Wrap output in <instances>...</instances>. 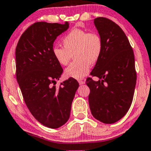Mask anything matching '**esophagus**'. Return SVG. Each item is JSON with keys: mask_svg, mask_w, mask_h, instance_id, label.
Wrapping results in <instances>:
<instances>
[{"mask_svg": "<svg viewBox=\"0 0 151 151\" xmlns=\"http://www.w3.org/2000/svg\"><path fill=\"white\" fill-rule=\"evenodd\" d=\"M79 84L80 85L85 84V81H83V80H79Z\"/></svg>", "mask_w": 151, "mask_h": 151, "instance_id": "34e87169", "label": "esophagus"}]
</instances>
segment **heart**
<instances>
[{
  "label": "heart",
  "instance_id": "heart-1",
  "mask_svg": "<svg viewBox=\"0 0 151 151\" xmlns=\"http://www.w3.org/2000/svg\"><path fill=\"white\" fill-rule=\"evenodd\" d=\"M63 47L55 46L52 54L61 66H66L73 55L74 60L65 70L68 78L81 80L88 75L91 65L99 60L103 50L102 39L99 33L81 29L68 32L62 40Z\"/></svg>",
  "mask_w": 151,
  "mask_h": 151
}]
</instances>
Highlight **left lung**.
Listing matches in <instances>:
<instances>
[{
  "label": "left lung",
  "mask_w": 151,
  "mask_h": 151,
  "mask_svg": "<svg viewBox=\"0 0 151 151\" xmlns=\"http://www.w3.org/2000/svg\"><path fill=\"white\" fill-rule=\"evenodd\" d=\"M94 24L102 39L103 50L86 84L93 116L104 123H114L123 118L133 100L137 73L134 55L127 36L110 19L97 17Z\"/></svg>",
  "instance_id": "obj_1"
}]
</instances>
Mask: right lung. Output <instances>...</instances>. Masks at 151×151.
Wrapping results in <instances>:
<instances>
[{"instance_id":"add662e5","label":"right lung","mask_w":151,"mask_h":151,"mask_svg":"<svg viewBox=\"0 0 151 151\" xmlns=\"http://www.w3.org/2000/svg\"><path fill=\"white\" fill-rule=\"evenodd\" d=\"M68 28L64 24L37 22L22 34L16 47V76L24 101L44 126L57 129L68 121L79 87L69 78L55 86L63 73L52 54L56 38Z\"/></svg>"}]
</instances>
